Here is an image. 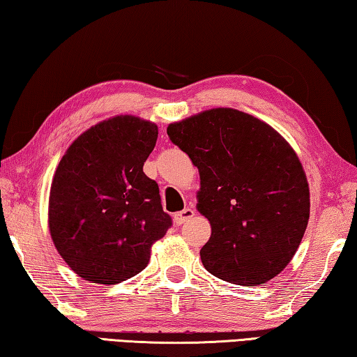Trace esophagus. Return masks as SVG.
<instances>
[{"label": "esophagus", "mask_w": 357, "mask_h": 357, "mask_svg": "<svg viewBox=\"0 0 357 357\" xmlns=\"http://www.w3.org/2000/svg\"><path fill=\"white\" fill-rule=\"evenodd\" d=\"M192 216H195V210L185 208V210L178 211V213L174 215V221H175V224H177V226H182L183 222L188 221L190 218H192Z\"/></svg>", "instance_id": "obj_1"}]
</instances>
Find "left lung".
Listing matches in <instances>:
<instances>
[{"instance_id": "8db88e82", "label": "left lung", "mask_w": 357, "mask_h": 357, "mask_svg": "<svg viewBox=\"0 0 357 357\" xmlns=\"http://www.w3.org/2000/svg\"><path fill=\"white\" fill-rule=\"evenodd\" d=\"M167 136L197 166V210L211 236L205 270L254 287L276 278L298 251L309 222V185L295 150L270 125L232 108L171 123Z\"/></svg>"}]
</instances>
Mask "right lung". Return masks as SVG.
I'll list each match as a JSON object with an SVG mask.
<instances>
[{
	"label": "right lung",
	"mask_w": 357,
	"mask_h": 357,
	"mask_svg": "<svg viewBox=\"0 0 357 357\" xmlns=\"http://www.w3.org/2000/svg\"><path fill=\"white\" fill-rule=\"evenodd\" d=\"M158 127L116 116L84 131L59 161L48 222L56 249L79 278L119 284L147 266L150 248L172 220L142 166Z\"/></svg>",
	"instance_id": "obj_1"
}]
</instances>
